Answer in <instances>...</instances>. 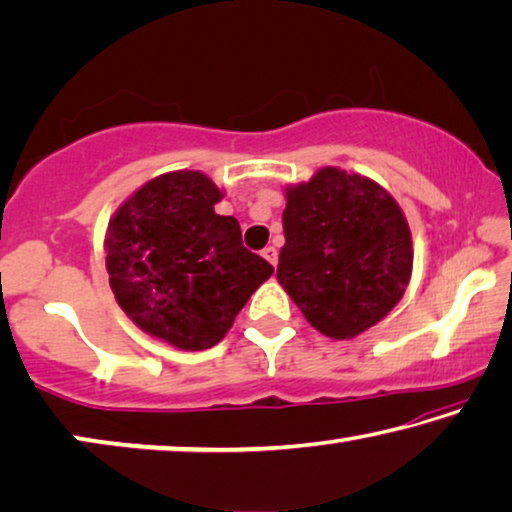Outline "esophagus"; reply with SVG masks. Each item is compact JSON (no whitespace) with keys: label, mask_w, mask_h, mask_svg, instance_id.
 <instances>
[{"label":"esophagus","mask_w":512,"mask_h":512,"mask_svg":"<svg viewBox=\"0 0 512 512\" xmlns=\"http://www.w3.org/2000/svg\"><path fill=\"white\" fill-rule=\"evenodd\" d=\"M263 258H265V261H270L272 265H277V261H279V251L274 249V247H265V249H263Z\"/></svg>","instance_id":"1"}]
</instances>
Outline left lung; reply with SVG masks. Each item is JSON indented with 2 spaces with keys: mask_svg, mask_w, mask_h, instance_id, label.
<instances>
[{
  "mask_svg": "<svg viewBox=\"0 0 512 512\" xmlns=\"http://www.w3.org/2000/svg\"><path fill=\"white\" fill-rule=\"evenodd\" d=\"M281 219L277 279L321 335L358 337L402 300L413 242L402 207L381 184L325 166L286 187Z\"/></svg>",
  "mask_w": 512,
  "mask_h": 512,
  "instance_id": "1",
  "label": "left lung"
}]
</instances>
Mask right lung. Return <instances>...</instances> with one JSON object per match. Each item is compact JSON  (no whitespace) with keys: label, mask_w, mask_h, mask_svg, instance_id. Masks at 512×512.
<instances>
[{"label":"right lung","mask_w":512,"mask_h":512,"mask_svg":"<svg viewBox=\"0 0 512 512\" xmlns=\"http://www.w3.org/2000/svg\"><path fill=\"white\" fill-rule=\"evenodd\" d=\"M221 196L201 170L164 173L120 205L103 240L117 305L182 351L219 344L274 272L244 247L238 219L214 212Z\"/></svg>","instance_id":"obj_1"}]
</instances>
